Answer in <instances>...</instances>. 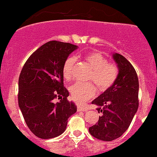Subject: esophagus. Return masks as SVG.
I'll use <instances>...</instances> for the list:
<instances>
[{
  "mask_svg": "<svg viewBox=\"0 0 157 157\" xmlns=\"http://www.w3.org/2000/svg\"><path fill=\"white\" fill-rule=\"evenodd\" d=\"M88 109L85 106L82 105H77V111H87Z\"/></svg>",
  "mask_w": 157,
  "mask_h": 157,
  "instance_id": "obj_1",
  "label": "esophagus"
}]
</instances>
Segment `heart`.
Instances as JSON below:
<instances>
[{"label":"heart","instance_id":"b5f03b06","mask_svg":"<svg viewBox=\"0 0 157 157\" xmlns=\"http://www.w3.org/2000/svg\"><path fill=\"white\" fill-rule=\"evenodd\" d=\"M82 59L89 65L91 72L89 80L93 81L100 91L109 89L117 78L118 68L113 63L108 62V59L100 52H89L82 55ZM75 64V59L69 57L64 61L62 74L66 80H70L72 76V70ZM71 97L78 103H84L96 94V89L92 84H82L76 82L69 89Z\"/></svg>","mask_w":157,"mask_h":157}]
</instances>
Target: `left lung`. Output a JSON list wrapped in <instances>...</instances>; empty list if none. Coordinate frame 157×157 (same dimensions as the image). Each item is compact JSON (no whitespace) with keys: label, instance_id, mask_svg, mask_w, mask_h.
Returning a JSON list of instances; mask_svg holds the SVG:
<instances>
[{"label":"left lung","instance_id":"left-lung-1","mask_svg":"<svg viewBox=\"0 0 157 157\" xmlns=\"http://www.w3.org/2000/svg\"><path fill=\"white\" fill-rule=\"evenodd\" d=\"M119 69L117 78L91 103L97 105L99 117L97 124L89 128L94 137L112 141L121 136L128 128L139 106V80L136 71L125 57L112 55Z\"/></svg>","mask_w":157,"mask_h":157}]
</instances>
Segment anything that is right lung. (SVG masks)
<instances>
[{
    "instance_id": "obj_1",
    "label": "right lung",
    "mask_w": 157,
    "mask_h": 157,
    "mask_svg": "<svg viewBox=\"0 0 157 157\" xmlns=\"http://www.w3.org/2000/svg\"><path fill=\"white\" fill-rule=\"evenodd\" d=\"M78 46L52 40L29 57L18 80V105L27 126L35 136L51 139L66 131L77 106L69 102L63 86L64 61ZM55 98L60 101L55 102Z\"/></svg>"
}]
</instances>
